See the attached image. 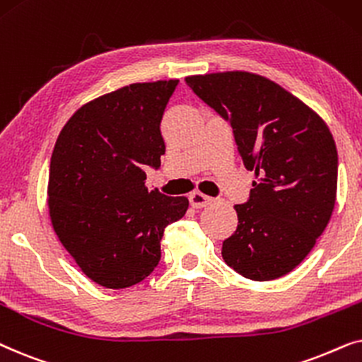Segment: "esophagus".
Masks as SVG:
<instances>
[{
  "instance_id": "1",
  "label": "esophagus",
  "mask_w": 362,
  "mask_h": 362,
  "mask_svg": "<svg viewBox=\"0 0 362 362\" xmlns=\"http://www.w3.org/2000/svg\"><path fill=\"white\" fill-rule=\"evenodd\" d=\"M190 205L194 206V209H204L209 204H211V197L202 194V192H194V194H190Z\"/></svg>"
}]
</instances>
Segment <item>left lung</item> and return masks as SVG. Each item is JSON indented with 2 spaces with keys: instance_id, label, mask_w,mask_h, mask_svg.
Listing matches in <instances>:
<instances>
[{
  "instance_id": "8db88e82",
  "label": "left lung",
  "mask_w": 362,
  "mask_h": 362,
  "mask_svg": "<svg viewBox=\"0 0 362 362\" xmlns=\"http://www.w3.org/2000/svg\"><path fill=\"white\" fill-rule=\"evenodd\" d=\"M185 83L231 124L245 167L259 177L250 199L235 205L238 226L221 257L255 281L290 273L315 247L334 209L332 134L305 103L253 72L189 76Z\"/></svg>"
}]
</instances>
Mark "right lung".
Wrapping results in <instances>:
<instances>
[{
  "label": "right lung",
  "mask_w": 362,
  "mask_h": 362,
  "mask_svg": "<svg viewBox=\"0 0 362 362\" xmlns=\"http://www.w3.org/2000/svg\"><path fill=\"white\" fill-rule=\"evenodd\" d=\"M178 79L137 83L84 104L57 137L49 163L52 228L84 274L122 290L160 262L167 225L189 209L187 197L146 187V167L165 153L160 120Z\"/></svg>",
  "instance_id": "1"
}]
</instances>
